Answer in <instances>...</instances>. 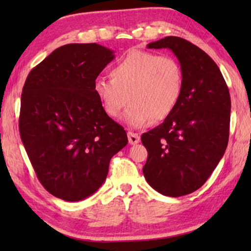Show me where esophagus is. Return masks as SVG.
<instances>
[{
  "instance_id": "esophagus-1",
  "label": "esophagus",
  "mask_w": 251,
  "mask_h": 251,
  "mask_svg": "<svg viewBox=\"0 0 251 251\" xmlns=\"http://www.w3.org/2000/svg\"><path fill=\"white\" fill-rule=\"evenodd\" d=\"M127 137H128V142L130 145H136V144H138L139 141H141V137H139L138 134L133 133V131H128L127 133Z\"/></svg>"
}]
</instances>
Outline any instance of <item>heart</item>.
Instances as JSON below:
<instances>
[{"mask_svg": "<svg viewBox=\"0 0 251 251\" xmlns=\"http://www.w3.org/2000/svg\"><path fill=\"white\" fill-rule=\"evenodd\" d=\"M182 88V71L175 58L133 50L110 69V79L95 80L93 91L104 112L115 120L130 100L125 121L142 128L154 120H166L179 103Z\"/></svg>", "mask_w": 251, "mask_h": 251, "instance_id": "obj_1", "label": "heart"}]
</instances>
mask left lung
<instances>
[{"instance_id":"left-lung-1","label":"left lung","mask_w":251,"mask_h":251,"mask_svg":"<svg viewBox=\"0 0 251 251\" xmlns=\"http://www.w3.org/2000/svg\"><path fill=\"white\" fill-rule=\"evenodd\" d=\"M169 49L180 63L184 88L163 124L142 135L148 157L143 173L169 197L192 194L205 184L225 154L230 125V95L217 64L198 46L167 36L147 45Z\"/></svg>"}]
</instances>
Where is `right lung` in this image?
Returning a JSON list of instances; mask_svg holds the SVG:
<instances>
[{
	"label": "right lung",
	"mask_w": 251,
	"mask_h": 251,
	"mask_svg": "<svg viewBox=\"0 0 251 251\" xmlns=\"http://www.w3.org/2000/svg\"><path fill=\"white\" fill-rule=\"evenodd\" d=\"M114 52L96 43L67 44L29 72L19 129L44 188L66 201L94 194L110 158L127 145L124 127L104 112L93 86Z\"/></svg>",
	"instance_id": "add662e5"
}]
</instances>
